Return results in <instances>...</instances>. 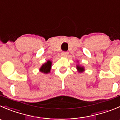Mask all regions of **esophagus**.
Here are the masks:
<instances>
[{
	"instance_id": "obj_1",
	"label": "esophagus",
	"mask_w": 120,
	"mask_h": 120,
	"mask_svg": "<svg viewBox=\"0 0 120 120\" xmlns=\"http://www.w3.org/2000/svg\"><path fill=\"white\" fill-rule=\"evenodd\" d=\"M61 55L62 56L66 57L67 55H68V53H67V52H61Z\"/></svg>"
}]
</instances>
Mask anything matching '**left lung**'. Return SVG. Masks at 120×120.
<instances>
[{"mask_svg":"<svg viewBox=\"0 0 120 120\" xmlns=\"http://www.w3.org/2000/svg\"><path fill=\"white\" fill-rule=\"evenodd\" d=\"M77 69L78 70H79L80 72H82V71H83L84 70L83 67H80V66H77Z\"/></svg>","mask_w":120,"mask_h":120,"instance_id":"1","label":"left lung"}]
</instances>
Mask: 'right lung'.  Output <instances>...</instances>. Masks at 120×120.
Returning a JSON list of instances; mask_svg holds the SVG:
<instances>
[{
  "label": "right lung",
  "mask_w": 120,
  "mask_h": 120,
  "mask_svg": "<svg viewBox=\"0 0 120 120\" xmlns=\"http://www.w3.org/2000/svg\"><path fill=\"white\" fill-rule=\"evenodd\" d=\"M51 66H52V62L50 61H47V63L43 64L41 68H40V71L44 73H50V71L51 69Z\"/></svg>",
  "instance_id": "1"
}]
</instances>
